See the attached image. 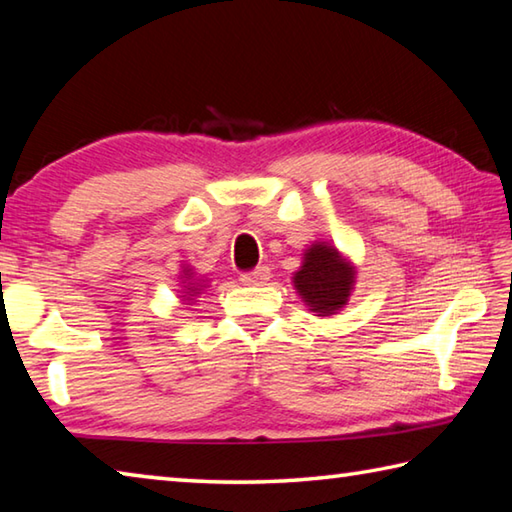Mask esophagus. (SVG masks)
I'll return each mask as SVG.
<instances>
[{"mask_svg": "<svg viewBox=\"0 0 512 512\" xmlns=\"http://www.w3.org/2000/svg\"><path fill=\"white\" fill-rule=\"evenodd\" d=\"M241 284L246 286H262L266 284L268 280H271V268L268 266H257L255 271H248V273H241Z\"/></svg>", "mask_w": 512, "mask_h": 512, "instance_id": "obj_1", "label": "esophagus"}]
</instances>
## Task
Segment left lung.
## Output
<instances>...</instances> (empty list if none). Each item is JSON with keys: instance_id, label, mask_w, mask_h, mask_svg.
<instances>
[{"instance_id": "8db88e82", "label": "left lung", "mask_w": 512, "mask_h": 512, "mask_svg": "<svg viewBox=\"0 0 512 512\" xmlns=\"http://www.w3.org/2000/svg\"><path fill=\"white\" fill-rule=\"evenodd\" d=\"M356 271L333 246L313 244L304 253L293 284L302 300L318 315H333L347 304Z\"/></svg>"}]
</instances>
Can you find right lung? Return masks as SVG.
Wrapping results in <instances>:
<instances>
[{
  "label": "right lung",
  "mask_w": 512,
  "mask_h": 512,
  "mask_svg": "<svg viewBox=\"0 0 512 512\" xmlns=\"http://www.w3.org/2000/svg\"><path fill=\"white\" fill-rule=\"evenodd\" d=\"M185 275H188V273H185ZM185 288H188V293H197L199 291L197 286H185Z\"/></svg>",
  "instance_id": "right-lung-1"
}]
</instances>
